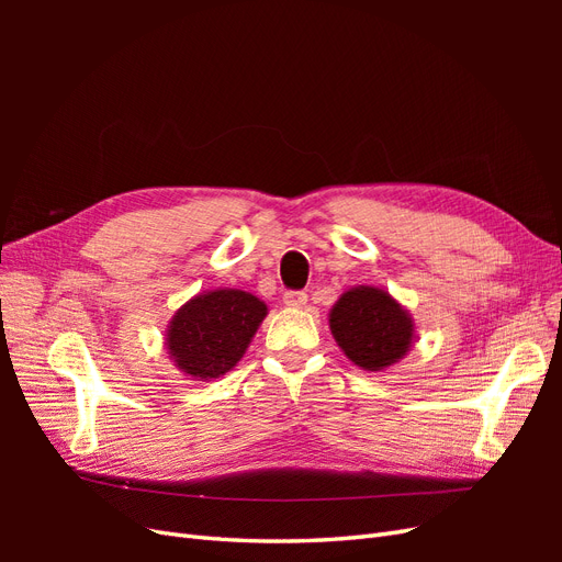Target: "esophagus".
<instances>
[{
	"instance_id": "esophagus-1",
	"label": "esophagus",
	"mask_w": 562,
	"mask_h": 562,
	"mask_svg": "<svg viewBox=\"0 0 562 562\" xmlns=\"http://www.w3.org/2000/svg\"><path fill=\"white\" fill-rule=\"evenodd\" d=\"M283 302L288 304V307L302 310L304 304H307V293H302V291H288V293L283 295Z\"/></svg>"
}]
</instances>
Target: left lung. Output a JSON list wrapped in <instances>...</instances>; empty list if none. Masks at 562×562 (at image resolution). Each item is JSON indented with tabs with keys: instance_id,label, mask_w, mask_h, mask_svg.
Listing matches in <instances>:
<instances>
[{
	"instance_id": "left-lung-1",
	"label": "left lung",
	"mask_w": 562,
	"mask_h": 562,
	"mask_svg": "<svg viewBox=\"0 0 562 562\" xmlns=\"http://www.w3.org/2000/svg\"><path fill=\"white\" fill-rule=\"evenodd\" d=\"M328 323L347 359L370 372L396 366L415 342L411 312L375 285L345 291L333 304Z\"/></svg>"
}]
</instances>
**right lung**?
I'll return each mask as SVG.
<instances>
[{
    "instance_id": "add662e5",
    "label": "right lung",
    "mask_w": 562,
    "mask_h": 562,
    "mask_svg": "<svg viewBox=\"0 0 562 562\" xmlns=\"http://www.w3.org/2000/svg\"><path fill=\"white\" fill-rule=\"evenodd\" d=\"M267 312L260 297L239 288L199 293L168 323V359L190 380L209 382L225 375L244 359Z\"/></svg>"
}]
</instances>
